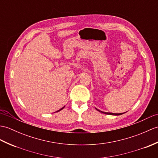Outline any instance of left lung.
<instances>
[{"instance_id": "obj_1", "label": "left lung", "mask_w": 158, "mask_h": 158, "mask_svg": "<svg viewBox=\"0 0 158 158\" xmlns=\"http://www.w3.org/2000/svg\"><path fill=\"white\" fill-rule=\"evenodd\" d=\"M98 111H99V112H102V113H104V114H110V115H115V116H118V115H121V114H123L124 113H125V112H124V113H118V114H117V113H111V112H102V111H101V110H98V109H97V108H96Z\"/></svg>"}]
</instances>
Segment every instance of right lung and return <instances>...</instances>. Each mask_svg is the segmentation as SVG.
Instances as JSON below:
<instances>
[{
	"instance_id": "add662e5",
	"label": "right lung",
	"mask_w": 158,
	"mask_h": 158,
	"mask_svg": "<svg viewBox=\"0 0 158 158\" xmlns=\"http://www.w3.org/2000/svg\"><path fill=\"white\" fill-rule=\"evenodd\" d=\"M64 108V107H62V108H60V110H58V111H56V112H59V111H60V110H62V109H63V108Z\"/></svg>"
}]
</instances>
